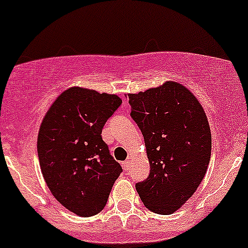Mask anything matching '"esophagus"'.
Returning a JSON list of instances; mask_svg holds the SVG:
<instances>
[{
    "instance_id": "obj_1",
    "label": "esophagus",
    "mask_w": 248,
    "mask_h": 248,
    "mask_svg": "<svg viewBox=\"0 0 248 248\" xmlns=\"http://www.w3.org/2000/svg\"><path fill=\"white\" fill-rule=\"evenodd\" d=\"M131 166H132V161H131V159H127V161H124V163H122V167H124V170H128V169L131 168Z\"/></svg>"
}]
</instances>
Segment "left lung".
I'll return each instance as SVG.
<instances>
[{
  "instance_id": "1",
  "label": "left lung",
  "mask_w": 248,
  "mask_h": 248,
  "mask_svg": "<svg viewBox=\"0 0 248 248\" xmlns=\"http://www.w3.org/2000/svg\"><path fill=\"white\" fill-rule=\"evenodd\" d=\"M127 97L151 168L136 188L147 209L170 215L193 196L207 170L211 132L206 114L197 97L177 81Z\"/></svg>"
}]
</instances>
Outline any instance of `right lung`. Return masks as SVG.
<instances>
[{"label": "right lung", "instance_id": "1", "mask_svg": "<svg viewBox=\"0 0 248 248\" xmlns=\"http://www.w3.org/2000/svg\"><path fill=\"white\" fill-rule=\"evenodd\" d=\"M121 103L116 94L69 87L39 127L37 151L44 180L57 202L78 216L101 212L122 171L102 139L104 124Z\"/></svg>", "mask_w": 248, "mask_h": 248}]
</instances>
